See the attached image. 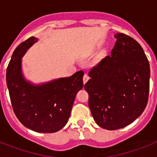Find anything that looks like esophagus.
<instances>
[{
    "mask_svg": "<svg viewBox=\"0 0 157 157\" xmlns=\"http://www.w3.org/2000/svg\"><path fill=\"white\" fill-rule=\"evenodd\" d=\"M89 79H90V76H88V74H85L83 76V83L86 84L89 81Z\"/></svg>",
    "mask_w": 157,
    "mask_h": 157,
    "instance_id": "esophagus-1",
    "label": "esophagus"
}]
</instances>
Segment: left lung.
Here are the masks:
<instances>
[{
    "instance_id": "8db88e82",
    "label": "left lung",
    "mask_w": 157,
    "mask_h": 157,
    "mask_svg": "<svg viewBox=\"0 0 157 157\" xmlns=\"http://www.w3.org/2000/svg\"><path fill=\"white\" fill-rule=\"evenodd\" d=\"M115 38L111 55L91 69L85 85L94 119L108 130L127 126L143 113L150 85V65L141 45L123 33Z\"/></svg>"
}]
</instances>
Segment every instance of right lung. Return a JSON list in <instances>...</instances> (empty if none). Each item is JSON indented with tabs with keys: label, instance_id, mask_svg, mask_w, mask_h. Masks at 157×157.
<instances>
[{
	"label": "right lung",
	"instance_id": "add662e5",
	"mask_svg": "<svg viewBox=\"0 0 157 157\" xmlns=\"http://www.w3.org/2000/svg\"><path fill=\"white\" fill-rule=\"evenodd\" d=\"M38 40L32 36L13 51L6 71V83L13 110L19 121L39 133H54L68 121L76 94L83 88V71L69 77L35 85L26 80L22 58Z\"/></svg>",
	"mask_w": 157,
	"mask_h": 157
}]
</instances>
